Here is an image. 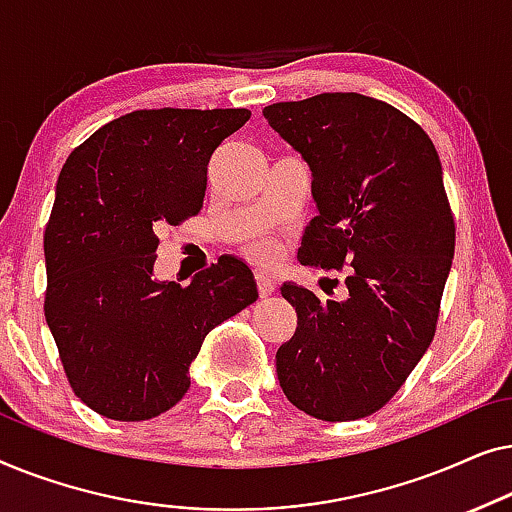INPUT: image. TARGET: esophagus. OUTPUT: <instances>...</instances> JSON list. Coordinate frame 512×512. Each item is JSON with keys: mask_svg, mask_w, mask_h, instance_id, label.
<instances>
[{"mask_svg": "<svg viewBox=\"0 0 512 512\" xmlns=\"http://www.w3.org/2000/svg\"><path fill=\"white\" fill-rule=\"evenodd\" d=\"M256 286H258V296L261 298L270 296V293L275 291V282H272L268 275H263V272H258L256 275Z\"/></svg>", "mask_w": 512, "mask_h": 512, "instance_id": "esophagus-1", "label": "esophagus"}]
</instances>
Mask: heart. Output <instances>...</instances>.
Wrapping results in <instances>:
<instances>
[{
  "label": "heart",
  "instance_id": "b5f03b06",
  "mask_svg": "<svg viewBox=\"0 0 512 512\" xmlns=\"http://www.w3.org/2000/svg\"><path fill=\"white\" fill-rule=\"evenodd\" d=\"M244 254H247L249 261H254L258 265H272L279 256V247L272 237L256 235L244 244Z\"/></svg>",
  "mask_w": 512,
  "mask_h": 512
}]
</instances>
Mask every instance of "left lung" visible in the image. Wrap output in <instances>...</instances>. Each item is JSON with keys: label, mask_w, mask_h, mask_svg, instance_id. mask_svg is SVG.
<instances>
[{"label": "left lung", "mask_w": 512, "mask_h": 512, "mask_svg": "<svg viewBox=\"0 0 512 512\" xmlns=\"http://www.w3.org/2000/svg\"><path fill=\"white\" fill-rule=\"evenodd\" d=\"M312 170L314 216L298 261L347 268V298L296 284L298 326L277 349L286 398L324 422L384 408L429 349L452 268L454 216L429 135L391 104L321 93L263 109Z\"/></svg>", "instance_id": "8db88e82"}]
</instances>
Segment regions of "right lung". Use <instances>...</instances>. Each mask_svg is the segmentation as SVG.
<instances>
[{"label": "right lung", "instance_id": "add662e5", "mask_svg": "<svg viewBox=\"0 0 512 512\" xmlns=\"http://www.w3.org/2000/svg\"><path fill=\"white\" fill-rule=\"evenodd\" d=\"M249 118L139 109L69 153L44 233V314L69 387L97 415L144 422L177 405L205 335L258 298L233 256L186 286L153 279L158 233L200 212L209 158Z\"/></svg>", "mask_w": 512, "mask_h": 512}]
</instances>
